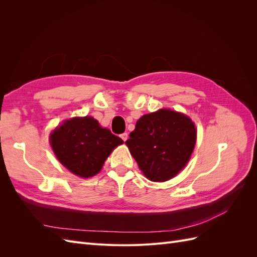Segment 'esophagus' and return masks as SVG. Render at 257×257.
Returning a JSON list of instances; mask_svg holds the SVG:
<instances>
[{"instance_id":"34e87169","label":"esophagus","mask_w":257,"mask_h":257,"mask_svg":"<svg viewBox=\"0 0 257 257\" xmlns=\"http://www.w3.org/2000/svg\"><path fill=\"white\" fill-rule=\"evenodd\" d=\"M127 137H128L127 133H123V134H121V138L123 139V142H125L126 139H127Z\"/></svg>"}]
</instances>
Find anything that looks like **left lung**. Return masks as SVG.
Wrapping results in <instances>:
<instances>
[{
    "label": "left lung",
    "mask_w": 257,
    "mask_h": 257,
    "mask_svg": "<svg viewBox=\"0 0 257 257\" xmlns=\"http://www.w3.org/2000/svg\"><path fill=\"white\" fill-rule=\"evenodd\" d=\"M125 144L144 175L151 181L164 182L189 162L196 127L188 115L160 109L143 115Z\"/></svg>",
    "instance_id": "1"
}]
</instances>
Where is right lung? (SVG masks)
Returning a JSON list of instances; mask_svg holds the SVG:
<instances>
[{
  "label": "right lung",
  "mask_w": 257,
  "mask_h": 257,
  "mask_svg": "<svg viewBox=\"0 0 257 257\" xmlns=\"http://www.w3.org/2000/svg\"><path fill=\"white\" fill-rule=\"evenodd\" d=\"M122 144L120 137L88 115L65 120L50 134V145L57 159L81 178L98 174L112 150Z\"/></svg>",
  "instance_id": "right-lung-1"
}]
</instances>
